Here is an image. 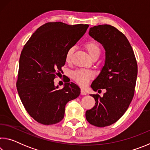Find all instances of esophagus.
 <instances>
[{
    "mask_svg": "<svg viewBox=\"0 0 150 150\" xmlns=\"http://www.w3.org/2000/svg\"><path fill=\"white\" fill-rule=\"evenodd\" d=\"M81 94L82 95H87V93H86V91L84 89H83V88H81Z\"/></svg>",
    "mask_w": 150,
    "mask_h": 150,
    "instance_id": "34e87169",
    "label": "esophagus"
}]
</instances>
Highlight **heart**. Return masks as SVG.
Listing matches in <instances>:
<instances>
[{
	"label": "heart",
	"mask_w": 150,
	"mask_h": 150,
	"mask_svg": "<svg viewBox=\"0 0 150 150\" xmlns=\"http://www.w3.org/2000/svg\"><path fill=\"white\" fill-rule=\"evenodd\" d=\"M85 47L91 57L96 55H98L100 54V49L98 45L95 42H88L85 44ZM74 52V47H71L67 50L65 54V61L69 62L71 59L72 55ZM93 73L90 70L86 69H79L75 70L71 73V77L73 80L76 81L78 84L81 86H85L88 83L89 80L93 77Z\"/></svg>",
	"instance_id": "1"
}]
</instances>
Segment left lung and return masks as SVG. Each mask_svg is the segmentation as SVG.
Here are the masks:
<instances>
[{
  "label": "left lung",
  "mask_w": 150,
  "mask_h": 150,
  "mask_svg": "<svg viewBox=\"0 0 150 150\" xmlns=\"http://www.w3.org/2000/svg\"><path fill=\"white\" fill-rule=\"evenodd\" d=\"M88 34L105 50V65L91 87L95 91L105 88L106 93L102 97L90 95L96 103L86 111L85 116L92 125L105 127L118 121L129 107L135 91L138 65L130 42L115 27L95 26Z\"/></svg>",
  "instance_id": "8db88e82"
}]
</instances>
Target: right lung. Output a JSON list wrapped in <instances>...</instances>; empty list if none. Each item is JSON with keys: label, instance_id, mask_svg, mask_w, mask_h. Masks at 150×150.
I'll return each instance as SVG.
<instances>
[{"label": "right lung", "instance_id": "1", "mask_svg": "<svg viewBox=\"0 0 150 150\" xmlns=\"http://www.w3.org/2000/svg\"><path fill=\"white\" fill-rule=\"evenodd\" d=\"M88 27V24L48 22L38 28L24 46L16 87L25 109L38 122L58 123L64 117L66 104L79 96L81 89L75 83H66L62 89H58L54 80L62 71L67 50Z\"/></svg>", "mask_w": 150, "mask_h": 150}]
</instances>
